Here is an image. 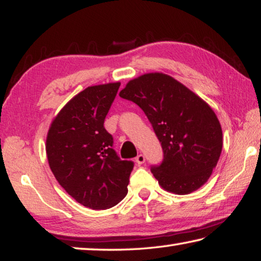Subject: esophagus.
<instances>
[{
    "instance_id": "34e87169",
    "label": "esophagus",
    "mask_w": 261,
    "mask_h": 261,
    "mask_svg": "<svg viewBox=\"0 0 261 261\" xmlns=\"http://www.w3.org/2000/svg\"><path fill=\"white\" fill-rule=\"evenodd\" d=\"M135 161L138 163V165H143V163L145 162V155H143V154H139V155H137Z\"/></svg>"
}]
</instances>
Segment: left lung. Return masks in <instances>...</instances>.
<instances>
[{
    "instance_id": "1",
    "label": "left lung",
    "mask_w": 261,
    "mask_h": 261,
    "mask_svg": "<svg viewBox=\"0 0 261 261\" xmlns=\"http://www.w3.org/2000/svg\"><path fill=\"white\" fill-rule=\"evenodd\" d=\"M144 110L163 149L152 167L160 187L189 194L211 177L222 151V129L210 105L182 83L162 72L144 73L120 92Z\"/></svg>"
}]
</instances>
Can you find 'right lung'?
<instances>
[{
  "label": "right lung",
  "mask_w": 261,
  "mask_h": 261,
  "mask_svg": "<svg viewBox=\"0 0 261 261\" xmlns=\"http://www.w3.org/2000/svg\"><path fill=\"white\" fill-rule=\"evenodd\" d=\"M121 83L88 86L53 118L46 154L60 185L83 206L107 210L127 193L134 163L121 160L103 127Z\"/></svg>",
  "instance_id": "obj_1"
}]
</instances>
